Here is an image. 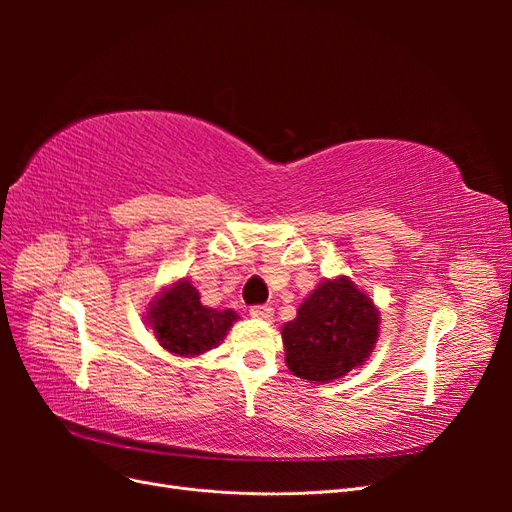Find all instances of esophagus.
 <instances>
[{
  "label": "esophagus",
  "mask_w": 512,
  "mask_h": 512,
  "mask_svg": "<svg viewBox=\"0 0 512 512\" xmlns=\"http://www.w3.org/2000/svg\"><path fill=\"white\" fill-rule=\"evenodd\" d=\"M250 316L258 318V320H271L273 307L271 305H252L250 307Z\"/></svg>",
  "instance_id": "obj_1"
}]
</instances>
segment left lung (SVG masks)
Returning a JSON list of instances; mask_svg holds the SVG:
<instances>
[{"label": "left lung", "mask_w": 512, "mask_h": 512, "mask_svg": "<svg viewBox=\"0 0 512 512\" xmlns=\"http://www.w3.org/2000/svg\"><path fill=\"white\" fill-rule=\"evenodd\" d=\"M378 309L346 277L324 280L284 324L286 365L294 376L331 382L363 365L378 339Z\"/></svg>", "instance_id": "obj_1"}]
</instances>
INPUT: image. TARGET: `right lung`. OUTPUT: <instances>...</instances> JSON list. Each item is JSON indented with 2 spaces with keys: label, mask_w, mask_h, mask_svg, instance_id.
I'll use <instances>...</instances> for the list:
<instances>
[{
  "label": "right lung",
  "mask_w": 512,
  "mask_h": 512,
  "mask_svg": "<svg viewBox=\"0 0 512 512\" xmlns=\"http://www.w3.org/2000/svg\"><path fill=\"white\" fill-rule=\"evenodd\" d=\"M239 316L232 309L205 307L190 282H177L149 305L147 320L160 346L181 356L203 354L218 346Z\"/></svg>",
  "instance_id": "obj_1"
}]
</instances>
